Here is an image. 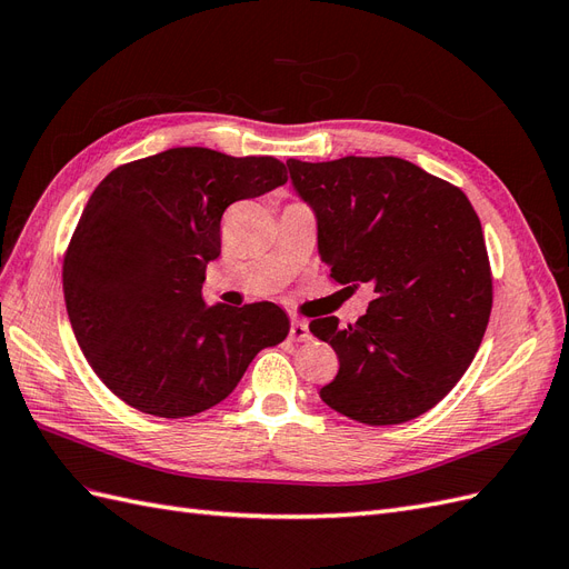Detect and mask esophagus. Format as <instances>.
<instances>
[{
	"label": "esophagus",
	"mask_w": 569,
	"mask_h": 569,
	"mask_svg": "<svg viewBox=\"0 0 569 569\" xmlns=\"http://www.w3.org/2000/svg\"><path fill=\"white\" fill-rule=\"evenodd\" d=\"M289 339L291 341H308V339H311V332H308V322L306 320H291Z\"/></svg>",
	"instance_id": "obj_1"
}]
</instances>
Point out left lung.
Masks as SVG:
<instances>
[{
    "label": "left lung",
    "instance_id": "obj_1",
    "mask_svg": "<svg viewBox=\"0 0 569 569\" xmlns=\"http://www.w3.org/2000/svg\"><path fill=\"white\" fill-rule=\"evenodd\" d=\"M318 226V253L341 284H370L366 316L308 330L337 351L320 399L363 425H401L435 408L470 368L491 316L481 222L458 187L396 157L289 159Z\"/></svg>",
    "mask_w": 569,
    "mask_h": 569
}]
</instances>
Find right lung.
I'll return each instance as SVG.
<instances>
[{
    "mask_svg": "<svg viewBox=\"0 0 569 569\" xmlns=\"http://www.w3.org/2000/svg\"><path fill=\"white\" fill-rule=\"evenodd\" d=\"M284 182L272 157L176 147L97 184L66 251L63 297L84 358L120 401L159 418L197 416L289 335L270 301L201 299L222 213Z\"/></svg>",
    "mask_w": 569,
    "mask_h": 569,
    "instance_id": "right-lung-1",
    "label": "right lung"
}]
</instances>
